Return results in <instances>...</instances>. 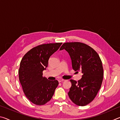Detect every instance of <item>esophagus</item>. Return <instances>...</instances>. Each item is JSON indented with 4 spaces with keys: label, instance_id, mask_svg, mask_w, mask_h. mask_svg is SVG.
<instances>
[{
    "label": "esophagus",
    "instance_id": "34e87169",
    "mask_svg": "<svg viewBox=\"0 0 120 120\" xmlns=\"http://www.w3.org/2000/svg\"><path fill=\"white\" fill-rule=\"evenodd\" d=\"M64 80L62 79H58L59 82H64Z\"/></svg>",
    "mask_w": 120,
    "mask_h": 120
}]
</instances>
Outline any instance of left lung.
<instances>
[{"mask_svg": "<svg viewBox=\"0 0 120 120\" xmlns=\"http://www.w3.org/2000/svg\"><path fill=\"white\" fill-rule=\"evenodd\" d=\"M63 49L69 54L73 69L82 73L78 82L70 79L68 96L75 104L85 106L94 100L102 84L104 73L101 58L92 48L81 42L64 43L60 49Z\"/></svg>", "mask_w": 120, "mask_h": 120, "instance_id": "obj_1", "label": "left lung"}]
</instances>
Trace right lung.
Segmentation results:
<instances>
[{"label":"right lung","instance_id":"1","mask_svg":"<svg viewBox=\"0 0 120 120\" xmlns=\"http://www.w3.org/2000/svg\"><path fill=\"white\" fill-rule=\"evenodd\" d=\"M62 43L43 44L26 53L20 63L19 80L24 94L33 104L42 105L48 102L59 84L56 80H49L43 77L49 59Z\"/></svg>","mask_w":120,"mask_h":120}]
</instances>
